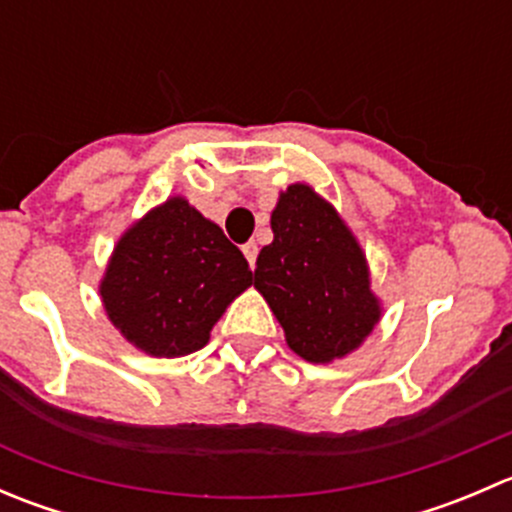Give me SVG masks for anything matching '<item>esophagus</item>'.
Listing matches in <instances>:
<instances>
[{"label": "esophagus", "instance_id": "obj_1", "mask_svg": "<svg viewBox=\"0 0 512 512\" xmlns=\"http://www.w3.org/2000/svg\"><path fill=\"white\" fill-rule=\"evenodd\" d=\"M242 252H245L250 267H255V260H257V245H255V242H247V245H242Z\"/></svg>", "mask_w": 512, "mask_h": 512}]
</instances>
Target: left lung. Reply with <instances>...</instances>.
Segmentation results:
<instances>
[{"mask_svg": "<svg viewBox=\"0 0 512 512\" xmlns=\"http://www.w3.org/2000/svg\"><path fill=\"white\" fill-rule=\"evenodd\" d=\"M270 225L275 240L257 255L255 289L285 329L287 347L312 364L356 352L379 324L381 302L354 232L307 183L282 190Z\"/></svg>", "mask_w": 512, "mask_h": 512, "instance_id": "8db88e82", "label": "left lung"}]
</instances>
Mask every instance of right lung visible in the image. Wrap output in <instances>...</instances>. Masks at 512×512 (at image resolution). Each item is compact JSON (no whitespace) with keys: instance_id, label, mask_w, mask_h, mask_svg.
I'll use <instances>...</instances> for the list:
<instances>
[{"instance_id":"add662e5","label":"right lung","mask_w":512,"mask_h":512,"mask_svg":"<svg viewBox=\"0 0 512 512\" xmlns=\"http://www.w3.org/2000/svg\"><path fill=\"white\" fill-rule=\"evenodd\" d=\"M250 285V265L225 232L173 195L118 237L98 294L128 344L175 359L203 349Z\"/></svg>"}]
</instances>
